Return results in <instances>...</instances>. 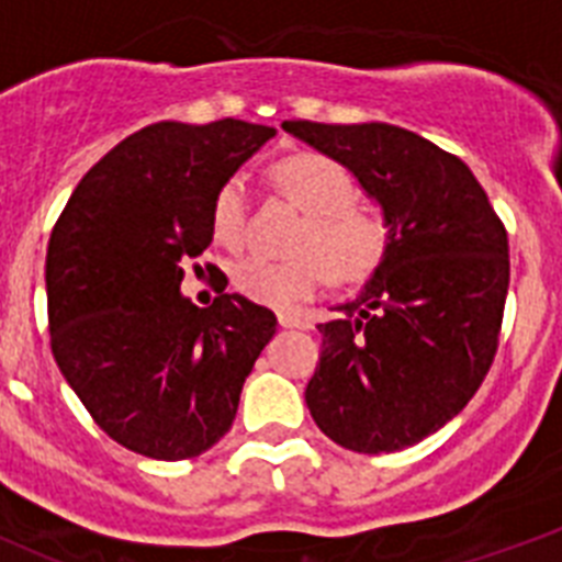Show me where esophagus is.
Wrapping results in <instances>:
<instances>
[{
  "instance_id": "esophagus-1",
  "label": "esophagus",
  "mask_w": 562,
  "mask_h": 562,
  "mask_svg": "<svg viewBox=\"0 0 562 562\" xmlns=\"http://www.w3.org/2000/svg\"><path fill=\"white\" fill-rule=\"evenodd\" d=\"M278 324H281V327H299V330H307L310 327L307 318L295 313H278Z\"/></svg>"
}]
</instances>
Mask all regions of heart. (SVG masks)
I'll return each mask as SVG.
<instances>
[{
  "label": "heart",
  "mask_w": 562,
  "mask_h": 562,
  "mask_svg": "<svg viewBox=\"0 0 562 562\" xmlns=\"http://www.w3.org/2000/svg\"><path fill=\"white\" fill-rule=\"evenodd\" d=\"M278 192L304 212L292 252L295 258L270 261L244 258L232 270L240 295L270 307H295L322 290L330 278L338 286H359L379 272L393 247V217L379 203L356 201V180L345 166L318 151L284 157L272 169ZM212 235L221 247L240 249L249 232V187L232 175L212 198Z\"/></svg>",
  "instance_id": "heart-1"
}]
</instances>
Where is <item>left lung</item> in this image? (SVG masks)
I'll return each instance as SVG.
<instances>
[{
	"mask_svg": "<svg viewBox=\"0 0 562 562\" xmlns=\"http://www.w3.org/2000/svg\"><path fill=\"white\" fill-rule=\"evenodd\" d=\"M284 128L353 171L393 217V247L341 318L318 324L307 384L315 425L341 448L391 453L451 422L499 347L508 232L451 151L387 123Z\"/></svg>",
	"mask_w": 562,
	"mask_h": 562,
	"instance_id": "1",
	"label": "left lung"
}]
</instances>
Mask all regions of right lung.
<instances>
[{
	"mask_svg": "<svg viewBox=\"0 0 562 562\" xmlns=\"http://www.w3.org/2000/svg\"><path fill=\"white\" fill-rule=\"evenodd\" d=\"M272 134L232 117L146 125L86 171L54 224L50 353L91 419L128 451L166 462L209 451L276 336V313L226 284L206 310L180 295L183 267L212 244L217 187Z\"/></svg>",
	"mask_w": 562,
	"mask_h": 562,
	"instance_id": "right-lung-1",
	"label": "right lung"
}]
</instances>
